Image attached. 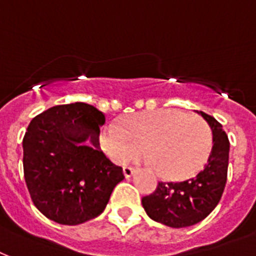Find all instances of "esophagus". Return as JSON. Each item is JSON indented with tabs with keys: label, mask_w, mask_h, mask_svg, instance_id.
Segmentation results:
<instances>
[{
	"label": "esophagus",
	"mask_w": 256,
	"mask_h": 256,
	"mask_svg": "<svg viewBox=\"0 0 256 256\" xmlns=\"http://www.w3.org/2000/svg\"><path fill=\"white\" fill-rule=\"evenodd\" d=\"M122 172H124V176H126V178H130V176H134V172H135V168H134V167L126 166L122 168Z\"/></svg>",
	"instance_id": "esophagus-1"
}]
</instances>
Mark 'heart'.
<instances>
[{
  "label": "heart",
  "mask_w": 256,
  "mask_h": 256,
  "mask_svg": "<svg viewBox=\"0 0 256 256\" xmlns=\"http://www.w3.org/2000/svg\"><path fill=\"white\" fill-rule=\"evenodd\" d=\"M102 144L120 163L139 159L146 151L154 170L166 180H184L202 168L213 147V134L202 117L176 109L130 116L124 126L109 124Z\"/></svg>",
  "instance_id": "obj_1"
}]
</instances>
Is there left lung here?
Here are the masks:
<instances>
[{
    "instance_id": "1",
    "label": "left lung",
    "mask_w": 256,
    "mask_h": 256,
    "mask_svg": "<svg viewBox=\"0 0 256 256\" xmlns=\"http://www.w3.org/2000/svg\"><path fill=\"white\" fill-rule=\"evenodd\" d=\"M213 134V147L201 172L184 182H159L156 189L142 198L144 210L154 222L172 228H185L202 222L220 201L226 184L230 140L214 117L197 112Z\"/></svg>"
}]
</instances>
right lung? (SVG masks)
Here are the masks:
<instances>
[{
	"label": "right lung",
	"mask_w": 256,
	"mask_h": 256,
	"mask_svg": "<svg viewBox=\"0 0 256 256\" xmlns=\"http://www.w3.org/2000/svg\"><path fill=\"white\" fill-rule=\"evenodd\" d=\"M104 124L105 114L84 102L50 108L30 122L24 178L34 206L50 220L78 226L96 218L124 180L100 148Z\"/></svg>",
	"instance_id": "obj_1"
}]
</instances>
